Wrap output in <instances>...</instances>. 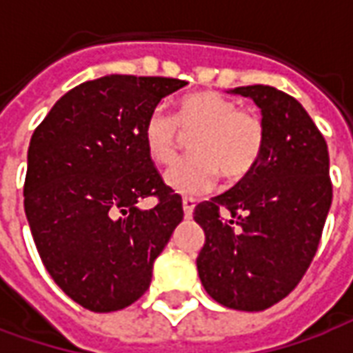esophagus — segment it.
<instances>
[{
  "instance_id": "1",
  "label": "esophagus",
  "mask_w": 353,
  "mask_h": 353,
  "mask_svg": "<svg viewBox=\"0 0 353 353\" xmlns=\"http://www.w3.org/2000/svg\"><path fill=\"white\" fill-rule=\"evenodd\" d=\"M194 200L189 199V196H185L183 199V212H185V217H191L192 212H194Z\"/></svg>"
}]
</instances>
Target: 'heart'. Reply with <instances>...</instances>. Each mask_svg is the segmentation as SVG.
Listing matches in <instances>:
<instances>
[{"mask_svg": "<svg viewBox=\"0 0 353 353\" xmlns=\"http://www.w3.org/2000/svg\"><path fill=\"white\" fill-rule=\"evenodd\" d=\"M179 132H194L189 145L192 154L166 172V183L183 194L214 189L219 174L230 183L244 179L259 164L265 149L266 130L259 113L238 108L234 100L212 90L183 96L174 119L162 108L147 115L141 139L149 159L157 164L174 161Z\"/></svg>", "mask_w": 353, "mask_h": 353, "instance_id": "b5f03b06", "label": "heart"}]
</instances>
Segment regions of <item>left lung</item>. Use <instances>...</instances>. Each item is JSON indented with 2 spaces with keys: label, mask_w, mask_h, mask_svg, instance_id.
Instances as JSON below:
<instances>
[{
  "label": "left lung",
  "mask_w": 353,
  "mask_h": 353,
  "mask_svg": "<svg viewBox=\"0 0 353 353\" xmlns=\"http://www.w3.org/2000/svg\"><path fill=\"white\" fill-rule=\"evenodd\" d=\"M232 92L261 108L265 149L250 176L194 208L206 232L196 266L214 301L259 312L303 280L318 252L333 183L325 138L293 96L266 85Z\"/></svg>",
  "instance_id": "left-lung-1"
}]
</instances>
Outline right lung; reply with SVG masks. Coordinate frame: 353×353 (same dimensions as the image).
I'll return each instance as SVG.
<instances>
[{
	"mask_svg": "<svg viewBox=\"0 0 353 353\" xmlns=\"http://www.w3.org/2000/svg\"><path fill=\"white\" fill-rule=\"evenodd\" d=\"M187 85L105 75L65 92L28 149L24 210L43 265L90 312L130 306L183 219V202L149 159L141 128L159 101ZM157 204L141 210L139 199Z\"/></svg>",
	"mask_w": 353,
	"mask_h": 353,
	"instance_id": "right-lung-1",
	"label": "right lung"
}]
</instances>
